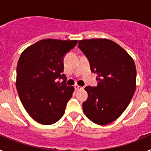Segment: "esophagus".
<instances>
[{
	"mask_svg": "<svg viewBox=\"0 0 151 151\" xmlns=\"http://www.w3.org/2000/svg\"><path fill=\"white\" fill-rule=\"evenodd\" d=\"M82 89H83V87H82V86H79V85H75V90L76 91L82 90Z\"/></svg>",
	"mask_w": 151,
	"mask_h": 151,
	"instance_id": "obj_1",
	"label": "esophagus"
}]
</instances>
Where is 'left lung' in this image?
Returning <instances> with one entry per match:
<instances>
[{"label":"left lung","instance_id":"8db88e82","mask_svg":"<svg viewBox=\"0 0 151 151\" xmlns=\"http://www.w3.org/2000/svg\"><path fill=\"white\" fill-rule=\"evenodd\" d=\"M78 47L98 81L97 87H85L88 97L82 104L84 113L97 125L110 123L122 115L134 94V60L122 47L106 38L80 40Z\"/></svg>","mask_w":151,"mask_h":151}]
</instances>
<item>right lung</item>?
Here are the masks:
<instances>
[{
    "instance_id": "obj_1",
    "label": "right lung",
    "mask_w": 151,
    "mask_h": 151,
    "mask_svg": "<svg viewBox=\"0 0 151 151\" xmlns=\"http://www.w3.org/2000/svg\"><path fill=\"white\" fill-rule=\"evenodd\" d=\"M77 40L43 39L22 51L17 68V91L25 110L36 122L51 125L63 116L73 96V86L66 85L63 57ZM64 81L60 83L58 79Z\"/></svg>"
}]
</instances>
